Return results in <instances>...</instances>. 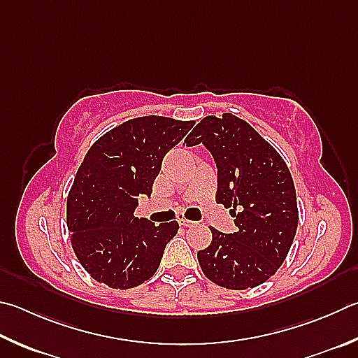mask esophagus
Masks as SVG:
<instances>
[{
  "mask_svg": "<svg viewBox=\"0 0 358 358\" xmlns=\"http://www.w3.org/2000/svg\"><path fill=\"white\" fill-rule=\"evenodd\" d=\"M178 224L181 225V227H192L194 224V220H189V219H185V217H181V219H178Z\"/></svg>",
  "mask_w": 358,
  "mask_h": 358,
  "instance_id": "1",
  "label": "esophagus"
}]
</instances>
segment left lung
<instances>
[{
	"mask_svg": "<svg viewBox=\"0 0 358 358\" xmlns=\"http://www.w3.org/2000/svg\"><path fill=\"white\" fill-rule=\"evenodd\" d=\"M203 144L217 166L216 201L233 208L238 230L211 227V244L197 252L206 278L222 288H255L275 274L294 239L299 211L287 162L249 123L230 113L206 115L185 141Z\"/></svg>",
	"mask_w": 358,
	"mask_h": 358,
	"instance_id": "obj_1",
	"label": "left lung"
}]
</instances>
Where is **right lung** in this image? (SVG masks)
Segmentation results:
<instances>
[{
  "label": "right lung",
  "mask_w": 358,
  "mask_h": 358,
  "mask_svg": "<svg viewBox=\"0 0 358 358\" xmlns=\"http://www.w3.org/2000/svg\"><path fill=\"white\" fill-rule=\"evenodd\" d=\"M194 122L145 115L123 122L89 148L67 197V227L76 258L109 288L144 283L159 268L178 222L136 217L139 196L153 191L162 158Z\"/></svg>",
  "instance_id": "add662e5"
}]
</instances>
